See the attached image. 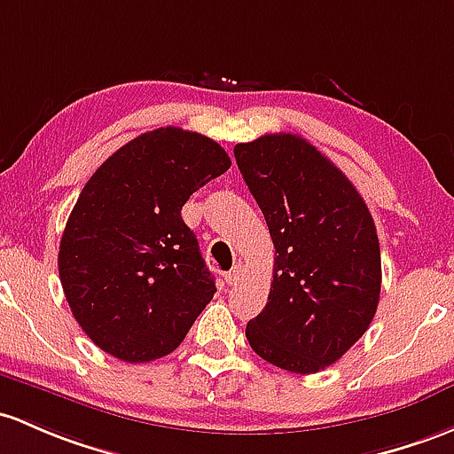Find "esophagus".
<instances>
[{"mask_svg":"<svg viewBox=\"0 0 454 454\" xmlns=\"http://www.w3.org/2000/svg\"><path fill=\"white\" fill-rule=\"evenodd\" d=\"M240 279H242V266L236 264V266H233L231 270H229L227 275H225V281H227L229 286H236Z\"/></svg>","mask_w":454,"mask_h":454,"instance_id":"esophagus-1","label":"esophagus"}]
</instances>
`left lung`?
<instances>
[{"instance_id":"obj_1","label":"left lung","mask_w":454,"mask_h":454,"mask_svg":"<svg viewBox=\"0 0 454 454\" xmlns=\"http://www.w3.org/2000/svg\"><path fill=\"white\" fill-rule=\"evenodd\" d=\"M266 218L270 294L247 340L268 364L314 374L365 333L381 294L377 227L362 194L326 155L296 134L233 147Z\"/></svg>"}]
</instances>
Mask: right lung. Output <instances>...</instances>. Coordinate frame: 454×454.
Instances as JSON below:
<instances>
[{
    "mask_svg": "<svg viewBox=\"0 0 454 454\" xmlns=\"http://www.w3.org/2000/svg\"><path fill=\"white\" fill-rule=\"evenodd\" d=\"M229 167L212 138L168 125L129 140L86 182L58 272L77 325L112 357L173 353L212 301L214 277L182 207Z\"/></svg>",
    "mask_w": 454,
    "mask_h": 454,
    "instance_id": "obj_1",
    "label": "right lung"
}]
</instances>
